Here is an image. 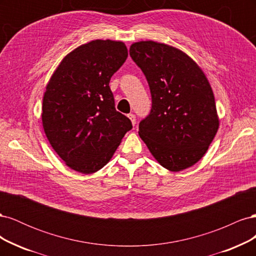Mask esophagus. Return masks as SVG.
<instances>
[{"label":"esophagus","instance_id":"34e87169","mask_svg":"<svg viewBox=\"0 0 256 256\" xmlns=\"http://www.w3.org/2000/svg\"><path fill=\"white\" fill-rule=\"evenodd\" d=\"M128 118H129V120H131V122H132V125L134 126L136 124V115L134 114H132V113H130V114H128L127 115Z\"/></svg>","mask_w":256,"mask_h":256}]
</instances>
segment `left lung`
I'll return each instance as SVG.
<instances>
[{"label":"left lung","mask_w":256,"mask_h":256,"mask_svg":"<svg viewBox=\"0 0 256 256\" xmlns=\"http://www.w3.org/2000/svg\"><path fill=\"white\" fill-rule=\"evenodd\" d=\"M152 94L138 134L159 164L180 172L202 158L219 128L214 96L205 74L184 52L152 40L131 44Z\"/></svg>","instance_id":"1"}]
</instances>
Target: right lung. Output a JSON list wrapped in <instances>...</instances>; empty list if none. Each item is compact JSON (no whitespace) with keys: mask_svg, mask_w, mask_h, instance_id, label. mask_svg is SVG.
<instances>
[{"mask_svg":"<svg viewBox=\"0 0 256 256\" xmlns=\"http://www.w3.org/2000/svg\"><path fill=\"white\" fill-rule=\"evenodd\" d=\"M122 42L92 40L63 58L46 88L42 126L66 166L83 174L104 168L132 128L115 110L111 76L125 63Z\"/></svg>","mask_w":256,"mask_h":256,"instance_id":"obj_1","label":"right lung"}]
</instances>
